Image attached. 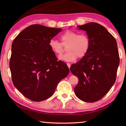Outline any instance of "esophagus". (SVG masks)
<instances>
[{"label":"esophagus","instance_id":"obj_1","mask_svg":"<svg viewBox=\"0 0 126 126\" xmlns=\"http://www.w3.org/2000/svg\"><path fill=\"white\" fill-rule=\"evenodd\" d=\"M67 65H68V68H70V67H71V64L70 63H67Z\"/></svg>","mask_w":126,"mask_h":126}]
</instances>
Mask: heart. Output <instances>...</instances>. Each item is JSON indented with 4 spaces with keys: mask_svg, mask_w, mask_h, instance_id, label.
Segmentation results:
<instances>
[{
    "mask_svg": "<svg viewBox=\"0 0 126 126\" xmlns=\"http://www.w3.org/2000/svg\"><path fill=\"white\" fill-rule=\"evenodd\" d=\"M61 42L55 39H50L49 46L51 50L55 55L60 56L65 51L68 53L59 57L60 60L71 62L77 58H82L88 53L91 46L90 37L85 33L79 34L74 31H67L62 34L60 37Z\"/></svg>",
    "mask_w": 126,
    "mask_h": 126,
    "instance_id": "heart-1",
    "label": "heart"
}]
</instances>
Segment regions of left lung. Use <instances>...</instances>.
Wrapping results in <instances>:
<instances>
[{"mask_svg": "<svg viewBox=\"0 0 126 126\" xmlns=\"http://www.w3.org/2000/svg\"><path fill=\"white\" fill-rule=\"evenodd\" d=\"M78 27L86 32L91 46L86 56L70 70L79 80L74 88L76 96L91 103L102 98L114 83L119 53L115 38L102 25L91 22Z\"/></svg>", "mask_w": 126, "mask_h": 126, "instance_id": "obj_1", "label": "left lung"}]
</instances>
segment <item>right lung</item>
I'll use <instances>...</instances> for the list:
<instances>
[{
	"instance_id": "right-lung-1",
	"label": "right lung",
	"mask_w": 126,
	"mask_h": 126,
	"mask_svg": "<svg viewBox=\"0 0 126 126\" xmlns=\"http://www.w3.org/2000/svg\"><path fill=\"white\" fill-rule=\"evenodd\" d=\"M62 29L31 25L15 38L9 67L14 86L27 98L40 102L53 94L57 84L68 74L67 65L49 46Z\"/></svg>"
}]
</instances>
